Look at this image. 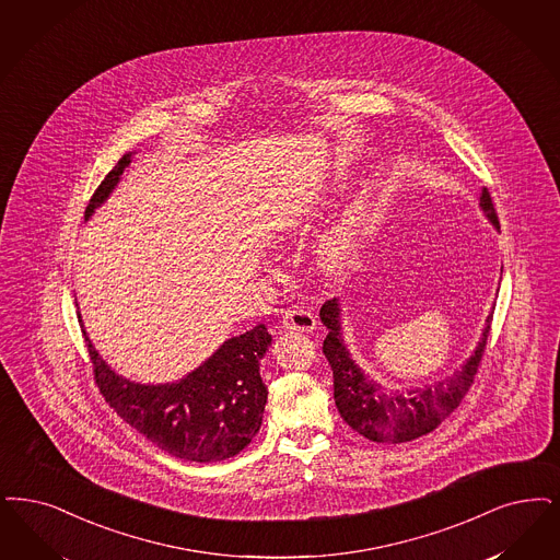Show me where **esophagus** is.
Returning <instances> with one entry per match:
<instances>
[{"instance_id": "obj_1", "label": "esophagus", "mask_w": 560, "mask_h": 560, "mask_svg": "<svg viewBox=\"0 0 560 560\" xmlns=\"http://www.w3.org/2000/svg\"><path fill=\"white\" fill-rule=\"evenodd\" d=\"M283 329L288 331H302V334H311L316 329V316L308 311H302V308H290L283 314V320H281Z\"/></svg>"}]
</instances>
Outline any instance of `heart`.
<instances>
[{
	"label": "heart",
	"mask_w": 560,
	"mask_h": 560,
	"mask_svg": "<svg viewBox=\"0 0 560 560\" xmlns=\"http://www.w3.org/2000/svg\"><path fill=\"white\" fill-rule=\"evenodd\" d=\"M283 226L300 233L304 224L298 219H288ZM369 226V203L364 196H354L341 210L339 219L331 224L316 246V262L327 277L343 279L352 275L360 262L362 242Z\"/></svg>",
	"instance_id": "1"
}]
</instances>
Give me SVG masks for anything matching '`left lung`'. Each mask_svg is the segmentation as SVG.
I'll list each match as a JSON object with an SVG mask.
<instances>
[{"label": "left lung", "instance_id": "8db88e82", "mask_svg": "<svg viewBox=\"0 0 560 560\" xmlns=\"http://www.w3.org/2000/svg\"><path fill=\"white\" fill-rule=\"evenodd\" d=\"M479 208L498 229L500 224L488 189H481L479 194ZM320 320L329 329L323 341V354L334 371V398L341 419L371 442L400 444L433 431L465 398L488 343L492 313L486 318L477 348L458 371L447 375L446 380L404 392H385L383 385L369 380L350 357L343 343L341 304L337 298L323 304Z\"/></svg>", "mask_w": 560, "mask_h": 560}]
</instances>
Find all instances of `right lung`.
<instances>
[{
	"instance_id": "right-lung-1",
	"label": "right lung",
	"mask_w": 560,
	"mask_h": 560,
	"mask_svg": "<svg viewBox=\"0 0 560 560\" xmlns=\"http://www.w3.org/2000/svg\"><path fill=\"white\" fill-rule=\"evenodd\" d=\"M131 160L133 152L125 154L102 180L85 221L110 198ZM83 336L106 402L171 456L194 463L224 460L240 454L262 425L269 389L260 377V360L272 341L265 325L226 339L198 369L173 383H135L118 375L100 357L85 327Z\"/></svg>"
}]
</instances>
